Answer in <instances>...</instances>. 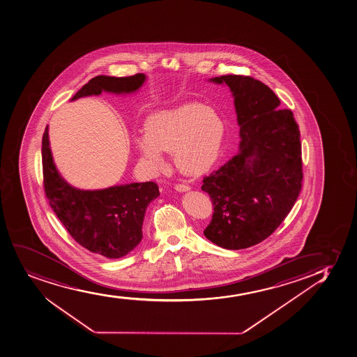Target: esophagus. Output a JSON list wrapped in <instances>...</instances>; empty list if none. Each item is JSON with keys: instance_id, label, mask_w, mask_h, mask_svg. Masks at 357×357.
<instances>
[{"instance_id": "obj_1", "label": "esophagus", "mask_w": 357, "mask_h": 357, "mask_svg": "<svg viewBox=\"0 0 357 357\" xmlns=\"http://www.w3.org/2000/svg\"><path fill=\"white\" fill-rule=\"evenodd\" d=\"M174 188H176L178 192H188L191 190V188H190L188 185L185 184H176V186H174Z\"/></svg>"}]
</instances>
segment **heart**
Here are the masks:
<instances>
[{
	"label": "heart",
	"instance_id": "b5f03b06",
	"mask_svg": "<svg viewBox=\"0 0 357 357\" xmlns=\"http://www.w3.org/2000/svg\"><path fill=\"white\" fill-rule=\"evenodd\" d=\"M224 139L222 116L205 105L190 102L151 114L146 128L135 135V144L153 171L165 167L166 152H174L181 172L199 176L218 160Z\"/></svg>",
	"mask_w": 357,
	"mask_h": 357
}]
</instances>
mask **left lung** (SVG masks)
<instances>
[{"label": "left lung", "mask_w": 357, "mask_h": 357, "mask_svg": "<svg viewBox=\"0 0 357 357\" xmlns=\"http://www.w3.org/2000/svg\"><path fill=\"white\" fill-rule=\"evenodd\" d=\"M208 81L230 89L241 142L236 155L204 178L202 190L215 206L204 234L224 249H246L273 234L298 198L303 179L298 125L259 80L222 75Z\"/></svg>", "instance_id": "1"}]
</instances>
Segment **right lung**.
Listing matches in <instances>:
<instances>
[{
	"instance_id": "obj_1",
	"label": "right lung",
	"mask_w": 357,
	"mask_h": 357,
	"mask_svg": "<svg viewBox=\"0 0 357 357\" xmlns=\"http://www.w3.org/2000/svg\"><path fill=\"white\" fill-rule=\"evenodd\" d=\"M145 74L115 77L99 75L75 93L70 101L102 92L126 96L145 84ZM43 185L55 215L84 249L106 258H120L142 242L147 206L159 197L153 181L115 185L102 190L74 188L59 173L50 150L48 126L43 138Z\"/></svg>"
}]
</instances>
